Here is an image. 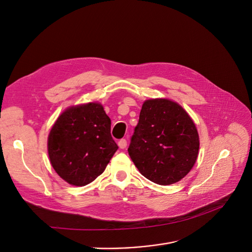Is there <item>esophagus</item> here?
<instances>
[{
    "mask_svg": "<svg viewBox=\"0 0 252 252\" xmlns=\"http://www.w3.org/2000/svg\"><path fill=\"white\" fill-rule=\"evenodd\" d=\"M118 145H119V147H120L121 149H125L126 146H127V141H126L125 139H122V140L119 141Z\"/></svg>",
    "mask_w": 252,
    "mask_h": 252,
    "instance_id": "obj_1",
    "label": "esophagus"
}]
</instances>
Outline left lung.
Instances as JSON below:
<instances>
[{
	"mask_svg": "<svg viewBox=\"0 0 252 252\" xmlns=\"http://www.w3.org/2000/svg\"><path fill=\"white\" fill-rule=\"evenodd\" d=\"M200 140L186 110L167 98L145 101L134 128L128 154L149 181L170 185L191 170Z\"/></svg>",
	"mask_w": 252,
	"mask_h": 252,
	"instance_id": "8db88e82",
	"label": "left lung"
}]
</instances>
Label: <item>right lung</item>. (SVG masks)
<instances>
[{"label":"right lung","mask_w":252,"mask_h":252,"mask_svg":"<svg viewBox=\"0 0 252 252\" xmlns=\"http://www.w3.org/2000/svg\"><path fill=\"white\" fill-rule=\"evenodd\" d=\"M110 126L103 106L95 102L72 106L58 118L48 135V156L68 184L85 186L103 173L119 148Z\"/></svg>","instance_id":"obj_1"}]
</instances>
